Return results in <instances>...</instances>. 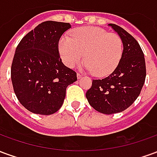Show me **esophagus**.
I'll list each match as a JSON object with an SVG mask.
<instances>
[{
    "mask_svg": "<svg viewBox=\"0 0 157 157\" xmlns=\"http://www.w3.org/2000/svg\"><path fill=\"white\" fill-rule=\"evenodd\" d=\"M77 79H81V78H82V75H81V74H80V73H77Z\"/></svg>",
    "mask_w": 157,
    "mask_h": 157,
    "instance_id": "1",
    "label": "esophagus"
}]
</instances>
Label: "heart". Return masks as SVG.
I'll return each instance as SVG.
<instances>
[{"label": "heart", "instance_id": "1", "mask_svg": "<svg viewBox=\"0 0 157 157\" xmlns=\"http://www.w3.org/2000/svg\"><path fill=\"white\" fill-rule=\"evenodd\" d=\"M59 53L69 67L77 65L85 58L86 70L102 77L117 68L123 55V43L119 36L104 29L84 27L74 30L71 38L62 36Z\"/></svg>", "mask_w": 157, "mask_h": 157}]
</instances>
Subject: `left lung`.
Instances as JSON below:
<instances>
[{"label": "left lung", "mask_w": 157, "mask_h": 157, "mask_svg": "<svg viewBox=\"0 0 157 157\" xmlns=\"http://www.w3.org/2000/svg\"><path fill=\"white\" fill-rule=\"evenodd\" d=\"M122 40L121 59L112 74L101 80H92L86 93L89 104L104 114L123 112L135 102L145 83L146 70L144 54L139 43L121 27L109 24Z\"/></svg>", "instance_id": "obj_1"}]
</instances>
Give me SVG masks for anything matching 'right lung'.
<instances>
[{
	"mask_svg": "<svg viewBox=\"0 0 157 157\" xmlns=\"http://www.w3.org/2000/svg\"><path fill=\"white\" fill-rule=\"evenodd\" d=\"M67 22L46 21L26 34L16 48L11 77L20 103L30 112L50 115L61 108L65 90L77 80L59 54V40Z\"/></svg>",
	"mask_w": 157,
	"mask_h": 157,
	"instance_id": "obj_1",
	"label": "right lung"
}]
</instances>
